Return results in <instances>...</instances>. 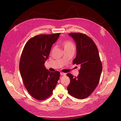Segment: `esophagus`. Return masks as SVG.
<instances>
[{
    "label": "esophagus",
    "instance_id": "34e87169",
    "mask_svg": "<svg viewBox=\"0 0 121 121\" xmlns=\"http://www.w3.org/2000/svg\"><path fill=\"white\" fill-rule=\"evenodd\" d=\"M60 75L61 76H65V73H63V72H61L60 73Z\"/></svg>",
    "mask_w": 121,
    "mask_h": 121
}]
</instances>
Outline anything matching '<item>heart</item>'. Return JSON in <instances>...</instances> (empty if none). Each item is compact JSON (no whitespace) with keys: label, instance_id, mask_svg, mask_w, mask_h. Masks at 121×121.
<instances>
[{"label":"heart","instance_id":"b5f03b06","mask_svg":"<svg viewBox=\"0 0 121 121\" xmlns=\"http://www.w3.org/2000/svg\"><path fill=\"white\" fill-rule=\"evenodd\" d=\"M61 45L64 48V50L70 49H75V46L73 43L69 41H63L61 42Z\"/></svg>","mask_w":121,"mask_h":121}]
</instances>
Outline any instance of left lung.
Here are the masks:
<instances>
[{
  "label": "left lung",
  "instance_id": "8db88e82",
  "mask_svg": "<svg viewBox=\"0 0 121 121\" xmlns=\"http://www.w3.org/2000/svg\"><path fill=\"white\" fill-rule=\"evenodd\" d=\"M68 35L76 43L77 55L73 63L79 65L80 68L77 77L67 74L70 79L67 89L72 96L83 99L89 97L98 86L102 64L98 48L91 38L81 33H71Z\"/></svg>",
  "mask_w": 121,
  "mask_h": 121
}]
</instances>
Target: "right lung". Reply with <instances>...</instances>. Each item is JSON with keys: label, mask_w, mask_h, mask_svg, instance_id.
<instances>
[{"label": "right lung", "mask_w": 121, "mask_h": 121, "mask_svg": "<svg viewBox=\"0 0 121 121\" xmlns=\"http://www.w3.org/2000/svg\"><path fill=\"white\" fill-rule=\"evenodd\" d=\"M60 33L41 34L26 43L20 62V72L26 90L34 98L43 100L52 94L60 78V72L45 68L53 44Z\"/></svg>", "instance_id": "add662e5"}]
</instances>
